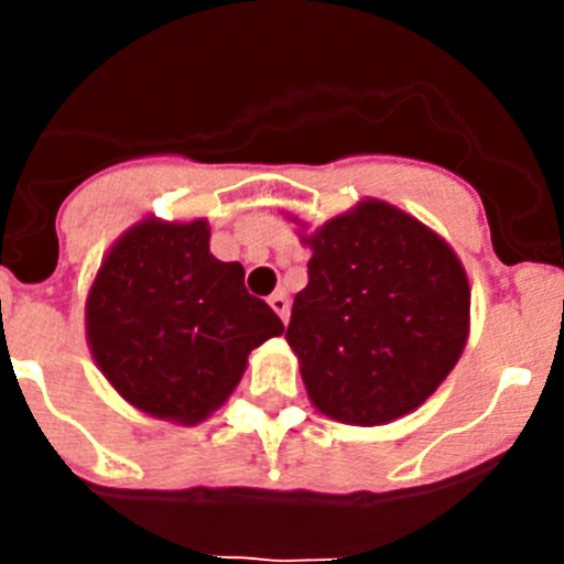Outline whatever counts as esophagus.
Segmentation results:
<instances>
[{
  "mask_svg": "<svg viewBox=\"0 0 564 564\" xmlns=\"http://www.w3.org/2000/svg\"><path fill=\"white\" fill-rule=\"evenodd\" d=\"M268 305L273 307V313H276V316L282 318V322H288V311H291V302H288L285 293H282V291L273 293V296L268 299Z\"/></svg>",
  "mask_w": 564,
  "mask_h": 564,
  "instance_id": "esophagus-1",
  "label": "esophagus"
}]
</instances>
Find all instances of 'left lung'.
Masks as SVG:
<instances>
[{"label": "left lung", "instance_id": "1", "mask_svg": "<svg viewBox=\"0 0 564 564\" xmlns=\"http://www.w3.org/2000/svg\"><path fill=\"white\" fill-rule=\"evenodd\" d=\"M302 242L313 257L285 338L311 403L352 426L410 415L466 347L463 262L441 234L376 197Z\"/></svg>", "mask_w": 564, "mask_h": 564}]
</instances>
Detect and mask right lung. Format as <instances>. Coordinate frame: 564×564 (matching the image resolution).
Returning a JSON list of instances; mask_svg holds the SVG:
<instances>
[{
    "label": "right lung",
    "instance_id": "right-lung-1",
    "mask_svg": "<svg viewBox=\"0 0 564 564\" xmlns=\"http://www.w3.org/2000/svg\"><path fill=\"white\" fill-rule=\"evenodd\" d=\"M208 220L134 223L87 293V344L115 392L161 421L220 410L259 344L282 336L276 313L246 291L239 262L208 251Z\"/></svg>",
    "mask_w": 564,
    "mask_h": 564
}]
</instances>
